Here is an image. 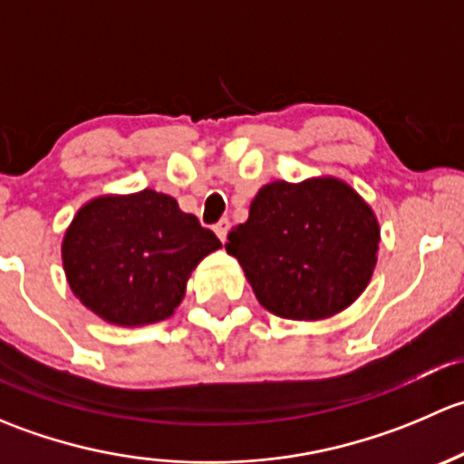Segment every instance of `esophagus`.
I'll return each mask as SVG.
<instances>
[{"label":"esophagus","mask_w":464,"mask_h":464,"mask_svg":"<svg viewBox=\"0 0 464 464\" xmlns=\"http://www.w3.org/2000/svg\"><path fill=\"white\" fill-rule=\"evenodd\" d=\"M228 227H231V222H228V219H219V222L213 227V231L218 233V237H219V240H222V242H227Z\"/></svg>","instance_id":"obj_1"}]
</instances>
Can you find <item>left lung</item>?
Instances as JSON below:
<instances>
[{
    "label": "left lung",
    "mask_w": 464,
    "mask_h": 464,
    "mask_svg": "<svg viewBox=\"0 0 464 464\" xmlns=\"http://www.w3.org/2000/svg\"><path fill=\"white\" fill-rule=\"evenodd\" d=\"M377 249L371 206L332 177L262 186L227 242L260 305L296 321L325 319L357 301Z\"/></svg>",
    "instance_id": "1"
}]
</instances>
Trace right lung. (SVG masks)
<instances>
[{
	"mask_svg": "<svg viewBox=\"0 0 464 464\" xmlns=\"http://www.w3.org/2000/svg\"><path fill=\"white\" fill-rule=\"evenodd\" d=\"M210 228L157 190L82 206L63 242L73 294L101 319L145 325L168 319L198 262L219 249Z\"/></svg>",
	"mask_w": 464,
	"mask_h": 464,
	"instance_id": "1",
	"label": "right lung"
}]
</instances>
